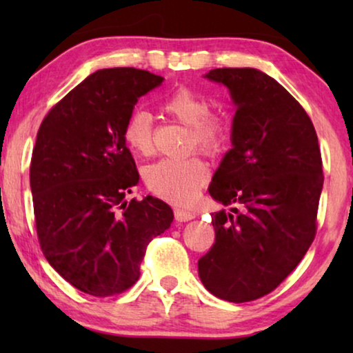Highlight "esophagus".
<instances>
[{
  "instance_id": "esophagus-1",
  "label": "esophagus",
  "mask_w": 353,
  "mask_h": 353,
  "mask_svg": "<svg viewBox=\"0 0 353 353\" xmlns=\"http://www.w3.org/2000/svg\"><path fill=\"white\" fill-rule=\"evenodd\" d=\"M194 214H192V212H190V210H183V209H175V219L178 220V221H190V220H192L194 219Z\"/></svg>"
}]
</instances>
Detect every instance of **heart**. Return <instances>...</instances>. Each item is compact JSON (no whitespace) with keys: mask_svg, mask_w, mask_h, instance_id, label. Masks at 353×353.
Returning <instances> with one entry per match:
<instances>
[{"mask_svg":"<svg viewBox=\"0 0 353 353\" xmlns=\"http://www.w3.org/2000/svg\"><path fill=\"white\" fill-rule=\"evenodd\" d=\"M159 109L168 117L190 127L188 149H199L214 156L225 148L230 137V123L223 115L210 112L204 96L190 88H176L161 101ZM123 141L137 156L152 152V117L137 110L127 119L122 130ZM210 170L197 156L186 159H162L144 170L148 190L173 204H190L209 181Z\"/></svg>","mask_w":353,"mask_h":353,"instance_id":"1","label":"heart"}]
</instances>
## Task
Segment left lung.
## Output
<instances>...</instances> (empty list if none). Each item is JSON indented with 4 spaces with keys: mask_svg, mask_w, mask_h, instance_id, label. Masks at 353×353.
<instances>
[{
    "mask_svg": "<svg viewBox=\"0 0 353 353\" xmlns=\"http://www.w3.org/2000/svg\"><path fill=\"white\" fill-rule=\"evenodd\" d=\"M236 104L233 149L210 196L234 214H212L215 243L197 262L207 291L241 303L274 291L310 248L323 190L318 137L305 109L257 69H214Z\"/></svg>",
    "mask_w": 353,
    "mask_h": 353,
    "instance_id": "1",
    "label": "left lung"
}]
</instances>
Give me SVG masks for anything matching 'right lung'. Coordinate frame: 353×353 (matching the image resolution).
Listing matches in <instances>:
<instances>
[{
  "label": "right lung",
  "instance_id": "add662e5",
  "mask_svg": "<svg viewBox=\"0 0 353 353\" xmlns=\"http://www.w3.org/2000/svg\"><path fill=\"white\" fill-rule=\"evenodd\" d=\"M162 81L133 67L98 70L52 105L38 130L30 163L38 243L51 267L90 296L132 288L148 244L173 221L156 197L125 202L139 175L123 125Z\"/></svg>",
  "mask_w": 353,
  "mask_h": 353
}]
</instances>
